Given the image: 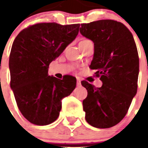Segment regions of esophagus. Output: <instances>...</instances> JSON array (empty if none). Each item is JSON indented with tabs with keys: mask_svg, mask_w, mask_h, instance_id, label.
Listing matches in <instances>:
<instances>
[{
	"mask_svg": "<svg viewBox=\"0 0 148 148\" xmlns=\"http://www.w3.org/2000/svg\"><path fill=\"white\" fill-rule=\"evenodd\" d=\"M77 85L78 86H81V80H80V79L79 78H77Z\"/></svg>",
	"mask_w": 148,
	"mask_h": 148,
	"instance_id": "34e87169",
	"label": "esophagus"
}]
</instances>
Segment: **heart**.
I'll return each instance as SVG.
<instances>
[{
	"label": "heart",
	"mask_w": 148,
	"mask_h": 148,
	"mask_svg": "<svg viewBox=\"0 0 148 148\" xmlns=\"http://www.w3.org/2000/svg\"><path fill=\"white\" fill-rule=\"evenodd\" d=\"M86 40H81V42H83V41H86Z\"/></svg>",
	"instance_id": "heart-1"
}]
</instances>
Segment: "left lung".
Returning a JSON list of instances; mask_svg holds the SVG:
<instances>
[{
    "label": "left lung",
    "mask_w": 148,
    "mask_h": 148,
    "mask_svg": "<svg viewBox=\"0 0 148 148\" xmlns=\"http://www.w3.org/2000/svg\"><path fill=\"white\" fill-rule=\"evenodd\" d=\"M80 32L94 42L90 68L102 81L96 88L86 81L88 90L83 109L88 124L97 128L117 124L127 113L137 94L139 58L133 35L125 25L114 20L81 24Z\"/></svg>",
    "instance_id": "8db88e82"
}]
</instances>
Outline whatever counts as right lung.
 I'll list each match as a JSON object with an SVG mask.
<instances>
[{"label":"right lung","instance_id":"add662e5","mask_svg":"<svg viewBox=\"0 0 148 148\" xmlns=\"http://www.w3.org/2000/svg\"><path fill=\"white\" fill-rule=\"evenodd\" d=\"M80 24L39 23L24 29L14 40L10 58V88L28 121L47 125L58 119L61 100L76 87L74 77L48 76L53 60L76 38Z\"/></svg>","mask_w":148,"mask_h":148}]
</instances>
